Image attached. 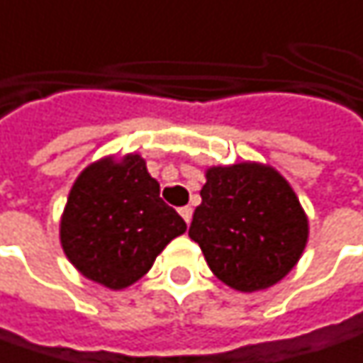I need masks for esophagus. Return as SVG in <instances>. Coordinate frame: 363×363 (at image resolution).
Instances as JSON below:
<instances>
[{"label": "esophagus", "mask_w": 363, "mask_h": 363, "mask_svg": "<svg viewBox=\"0 0 363 363\" xmlns=\"http://www.w3.org/2000/svg\"><path fill=\"white\" fill-rule=\"evenodd\" d=\"M179 213H181V217L184 219V223L189 225V223H191V219H193V206H182Z\"/></svg>", "instance_id": "1"}]
</instances>
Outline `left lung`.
<instances>
[{
    "instance_id": "8db88e82",
    "label": "left lung",
    "mask_w": 363,
    "mask_h": 363,
    "mask_svg": "<svg viewBox=\"0 0 363 363\" xmlns=\"http://www.w3.org/2000/svg\"><path fill=\"white\" fill-rule=\"evenodd\" d=\"M189 237L235 291L267 289L297 265L309 220L291 184L261 162L208 167Z\"/></svg>"
}]
</instances>
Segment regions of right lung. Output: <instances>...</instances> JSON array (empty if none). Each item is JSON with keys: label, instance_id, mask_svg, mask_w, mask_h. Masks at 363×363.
Returning a JSON list of instances; mask_svg holds the SVG:
<instances>
[{"label": "right lung", "instance_id": "obj_1", "mask_svg": "<svg viewBox=\"0 0 363 363\" xmlns=\"http://www.w3.org/2000/svg\"><path fill=\"white\" fill-rule=\"evenodd\" d=\"M186 223L160 199V184L136 152L100 158L72 184L60 219L68 261L90 281L124 289L144 277Z\"/></svg>", "mask_w": 363, "mask_h": 363}]
</instances>
